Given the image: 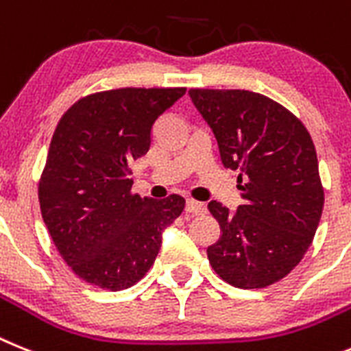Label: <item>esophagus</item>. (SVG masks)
<instances>
[{"label": "esophagus", "mask_w": 351, "mask_h": 351, "mask_svg": "<svg viewBox=\"0 0 351 351\" xmlns=\"http://www.w3.org/2000/svg\"><path fill=\"white\" fill-rule=\"evenodd\" d=\"M185 210H187L189 213H193V215H201V213L206 212L205 205L196 199H187V203H185Z\"/></svg>", "instance_id": "34e87169"}]
</instances>
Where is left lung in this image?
<instances>
[{"label":"left lung","instance_id":"left-lung-1","mask_svg":"<svg viewBox=\"0 0 351 351\" xmlns=\"http://www.w3.org/2000/svg\"><path fill=\"white\" fill-rule=\"evenodd\" d=\"M217 139L224 167L239 169L243 203L208 210L221 237L206 249L212 268L234 288L281 281L313 243L323 210L315 145L304 123L276 100L247 90H189Z\"/></svg>","mask_w":351,"mask_h":351}]
</instances>
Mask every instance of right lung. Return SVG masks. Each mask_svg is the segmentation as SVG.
Here are the masks:
<instances>
[{"mask_svg":"<svg viewBox=\"0 0 351 351\" xmlns=\"http://www.w3.org/2000/svg\"><path fill=\"white\" fill-rule=\"evenodd\" d=\"M185 88H120L83 97L65 112L38 182L49 234L75 276L102 289L134 286L150 270L162 231L185 199L132 194L130 162L150 150L160 114Z\"/></svg>","mask_w":351,"mask_h":351,"instance_id":"add662e5","label":"right lung"}]
</instances>
